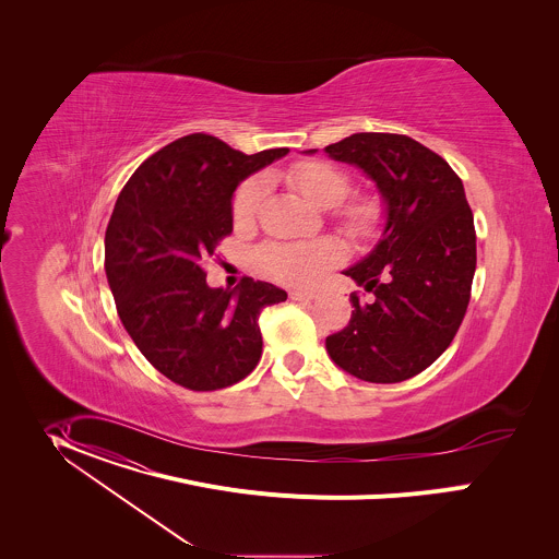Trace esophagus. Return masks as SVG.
<instances>
[{"instance_id": "1", "label": "esophagus", "mask_w": 559, "mask_h": 559, "mask_svg": "<svg viewBox=\"0 0 559 559\" xmlns=\"http://www.w3.org/2000/svg\"><path fill=\"white\" fill-rule=\"evenodd\" d=\"M290 299L293 301H312V299H317V295L312 290H290Z\"/></svg>"}]
</instances>
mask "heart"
Instances as JSON below:
<instances>
[{
  "label": "heart",
  "instance_id": "1",
  "mask_svg": "<svg viewBox=\"0 0 559 559\" xmlns=\"http://www.w3.org/2000/svg\"><path fill=\"white\" fill-rule=\"evenodd\" d=\"M288 182L312 204L320 209L337 206L350 187L348 176L324 160L299 163L288 171ZM266 193V180L262 176H251L235 193L233 215L235 222H249L262 198ZM346 226L353 233H366L377 219V204L370 200L350 202L344 209ZM342 258V249L335 240H293V242H271L258 251V264L275 280L290 286H310L319 280L322 271Z\"/></svg>",
  "mask_w": 559,
  "mask_h": 559
}]
</instances>
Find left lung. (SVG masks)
Listing matches in <instances>:
<instances>
[{
	"mask_svg": "<svg viewBox=\"0 0 559 559\" xmlns=\"http://www.w3.org/2000/svg\"><path fill=\"white\" fill-rule=\"evenodd\" d=\"M324 153L359 167L385 206L381 239L344 271L374 299L350 297L355 310L326 353L361 381H406L450 346L469 306L476 230L463 180L406 135L355 133Z\"/></svg>",
	"mask_w": 559,
	"mask_h": 559,
	"instance_id": "8db88e82",
	"label": "left lung"
}]
</instances>
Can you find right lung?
<instances>
[{
	"mask_svg": "<svg viewBox=\"0 0 559 559\" xmlns=\"http://www.w3.org/2000/svg\"><path fill=\"white\" fill-rule=\"evenodd\" d=\"M286 155H245L206 133L185 135L144 160L116 200L105 273L118 317L142 355L187 390L213 392L245 379L262 355L260 312L288 297L251 277L211 288L202 269L233 233L237 187Z\"/></svg>",
	"mask_w": 559,
	"mask_h": 559,
	"instance_id": "obj_1",
	"label": "right lung"
}]
</instances>
